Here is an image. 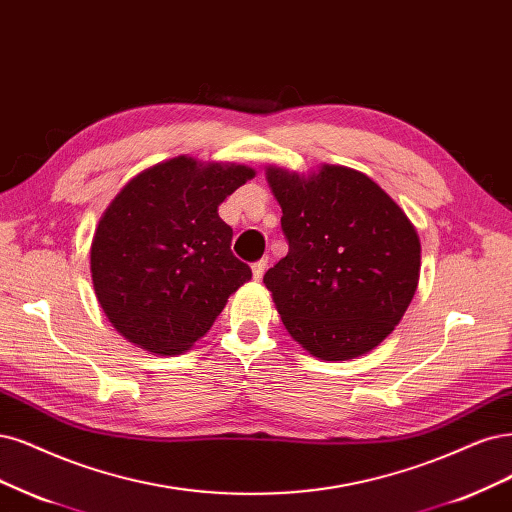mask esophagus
<instances>
[{
	"mask_svg": "<svg viewBox=\"0 0 512 512\" xmlns=\"http://www.w3.org/2000/svg\"><path fill=\"white\" fill-rule=\"evenodd\" d=\"M267 264H269V260H267V258H262V260L254 262V267H252V275H254V279H256V281H260V279H262L264 271H267Z\"/></svg>",
	"mask_w": 512,
	"mask_h": 512,
	"instance_id": "obj_1",
	"label": "esophagus"
}]
</instances>
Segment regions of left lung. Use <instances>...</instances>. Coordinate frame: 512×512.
<instances>
[{
  "mask_svg": "<svg viewBox=\"0 0 512 512\" xmlns=\"http://www.w3.org/2000/svg\"><path fill=\"white\" fill-rule=\"evenodd\" d=\"M288 254L264 275L290 337L326 362L360 358L409 309L421 243L404 209L366 173L322 165L264 169Z\"/></svg>",
  "mask_w": 512,
  "mask_h": 512,
  "instance_id": "8db88e82",
  "label": "left lung"
}]
</instances>
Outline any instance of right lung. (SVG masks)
I'll return each mask as SVG.
<instances>
[{"label":"right lung","mask_w":512,"mask_h":512,"mask_svg":"<svg viewBox=\"0 0 512 512\" xmlns=\"http://www.w3.org/2000/svg\"><path fill=\"white\" fill-rule=\"evenodd\" d=\"M256 171L175 156L139 171L105 207L91 243V279L110 324L129 343L180 356L214 326L248 264L231 252L218 207Z\"/></svg>","instance_id":"1"}]
</instances>
